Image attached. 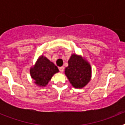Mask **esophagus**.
I'll return each instance as SVG.
<instances>
[{"instance_id": "esophagus-1", "label": "esophagus", "mask_w": 125, "mask_h": 125, "mask_svg": "<svg viewBox=\"0 0 125 125\" xmlns=\"http://www.w3.org/2000/svg\"><path fill=\"white\" fill-rule=\"evenodd\" d=\"M59 71H60L62 73L64 71V67H63V66H62V67H60V68H59Z\"/></svg>"}]
</instances>
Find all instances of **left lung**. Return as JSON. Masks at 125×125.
Returning <instances> with one entry per match:
<instances>
[{"instance_id": "8db88e82", "label": "left lung", "mask_w": 125, "mask_h": 125, "mask_svg": "<svg viewBox=\"0 0 125 125\" xmlns=\"http://www.w3.org/2000/svg\"><path fill=\"white\" fill-rule=\"evenodd\" d=\"M65 75L74 88L81 89L89 83L92 69L89 62L81 55L72 54L65 69Z\"/></svg>"}]
</instances>
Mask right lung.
<instances>
[{"instance_id":"right-lung-1","label":"right lung","mask_w":125,"mask_h":125,"mask_svg":"<svg viewBox=\"0 0 125 125\" xmlns=\"http://www.w3.org/2000/svg\"><path fill=\"white\" fill-rule=\"evenodd\" d=\"M59 72L57 66L46 56L41 55L30 68V74L39 87H45L56 73Z\"/></svg>"}]
</instances>
